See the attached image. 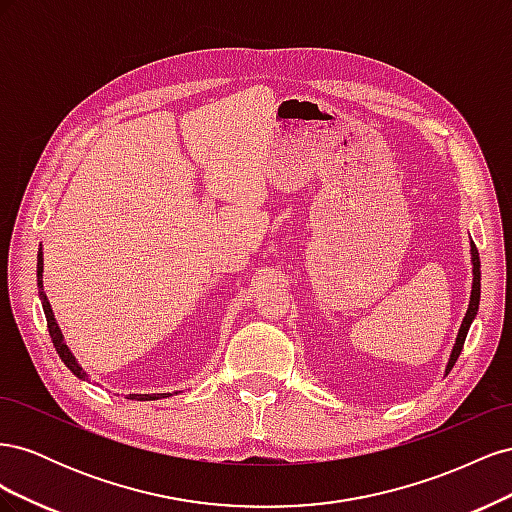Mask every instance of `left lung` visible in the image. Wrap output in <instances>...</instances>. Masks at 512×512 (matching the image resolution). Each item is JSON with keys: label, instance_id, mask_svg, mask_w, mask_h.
I'll use <instances>...</instances> for the list:
<instances>
[{"label": "left lung", "instance_id": "8db88e82", "mask_svg": "<svg viewBox=\"0 0 512 512\" xmlns=\"http://www.w3.org/2000/svg\"><path fill=\"white\" fill-rule=\"evenodd\" d=\"M472 265H474V284H472L470 307H468V312H466V318H463V322H461V329H459V335H457V344H455V348H453L451 361H448L446 371H451L453 365L457 363L459 354H461V350H463V344H466V335H468V329H470V324H472V318H474L476 312H478V301H480V262H478V250H476L474 243H472Z\"/></svg>", "mask_w": 512, "mask_h": 512}]
</instances>
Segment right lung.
<instances>
[{
  "label": "right lung",
  "mask_w": 512,
  "mask_h": 512,
  "mask_svg": "<svg viewBox=\"0 0 512 512\" xmlns=\"http://www.w3.org/2000/svg\"><path fill=\"white\" fill-rule=\"evenodd\" d=\"M38 290H40V299H42V309H44V316H46V327H49V335H51V342L59 354V359L64 361V365L72 371V374L76 378L85 380L87 374L79 367V363L74 361L72 352L68 350V346L64 344V337H61V331L57 327V322L53 318V309L49 305V301H46V294L42 292V252H38ZM164 395H170V393H162V395H130L128 399H141V401H149V399H158V397H164Z\"/></svg>",
  "instance_id": "1"
}]
</instances>
